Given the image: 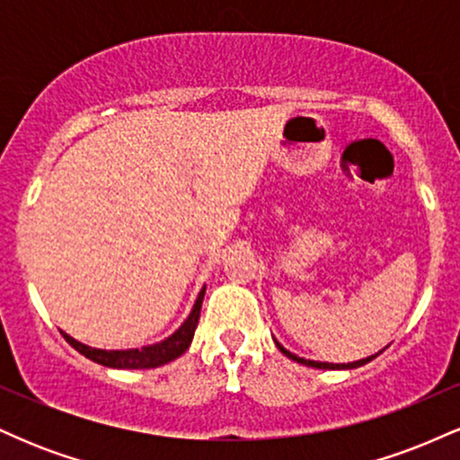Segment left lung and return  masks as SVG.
I'll use <instances>...</instances> for the list:
<instances>
[{
    "mask_svg": "<svg viewBox=\"0 0 460 460\" xmlns=\"http://www.w3.org/2000/svg\"><path fill=\"white\" fill-rule=\"evenodd\" d=\"M274 344H277V348L279 350L283 352L285 357L288 358H292V361H296V363H303V366H309V367H318V369H352V367H361V366H366L367 361H372L374 357L376 355H381V352H376V355H372V357H367V358H358V361H352V363H322V361H309V358H303V357H296V355H292V352L289 350H285V348L279 344V341H274Z\"/></svg>",
    "mask_w": 460,
    "mask_h": 460,
    "instance_id": "8db88e82",
    "label": "left lung"
}]
</instances>
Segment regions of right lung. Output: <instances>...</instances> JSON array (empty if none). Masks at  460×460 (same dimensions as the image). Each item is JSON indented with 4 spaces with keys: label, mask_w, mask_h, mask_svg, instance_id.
Here are the masks:
<instances>
[{
    "label": "right lung",
    "mask_w": 460,
    "mask_h": 460,
    "mask_svg": "<svg viewBox=\"0 0 460 460\" xmlns=\"http://www.w3.org/2000/svg\"><path fill=\"white\" fill-rule=\"evenodd\" d=\"M205 288L200 289L197 303H194L192 311L179 329L172 332L171 337H166L164 341H157L153 346H142V348H129V350H102V348H91L82 341L73 340L71 335H66L65 331L62 337L75 348L77 352H82L84 357L91 358L94 363H102L105 367H119V369H149V367H160L164 363L172 361V358L181 357L188 350V346L192 344L194 331H197L199 315H200V305H203Z\"/></svg>",
    "instance_id": "right-lung-1"
}]
</instances>
